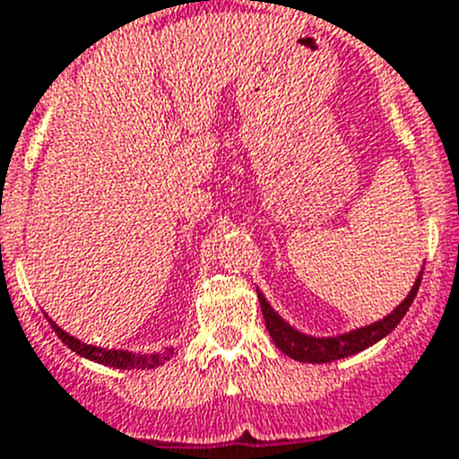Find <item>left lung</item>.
I'll return each mask as SVG.
<instances>
[{
  "label": "left lung",
  "mask_w": 459,
  "mask_h": 459,
  "mask_svg": "<svg viewBox=\"0 0 459 459\" xmlns=\"http://www.w3.org/2000/svg\"><path fill=\"white\" fill-rule=\"evenodd\" d=\"M420 276L423 274H419V279H416L410 295L404 297L403 304H400L391 316L375 322V325H370V327L342 333V336H336V338H311L299 333L297 329L288 327L286 322L281 320V317L272 311V307L267 304L263 295H258L260 311H263V317H265L267 332H270L272 341H274V345L281 350V352H286L290 359H297V361H304V363H329V361H336V359L361 352V350L370 348L373 342H377L379 338H384L389 332H394V329L398 327V322L404 317V313L410 311L411 301H414L416 292H419Z\"/></svg>",
  "instance_id": "obj_1"
}]
</instances>
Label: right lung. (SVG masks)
Here are the masks:
<instances>
[{
	"instance_id": "1",
	"label": "right lung",
	"mask_w": 459,
	"mask_h": 459,
	"mask_svg": "<svg viewBox=\"0 0 459 459\" xmlns=\"http://www.w3.org/2000/svg\"><path fill=\"white\" fill-rule=\"evenodd\" d=\"M52 329L56 332V336L68 345L73 352L82 354V357L91 359V361L105 363V366H111V368H123V370H137V368H155V366H162L167 359L173 357V348H167L160 354H132L123 352V350H105L96 348V345H86V342H80L77 338H73L70 333H65L64 329L56 327L55 322L49 320Z\"/></svg>"
}]
</instances>
